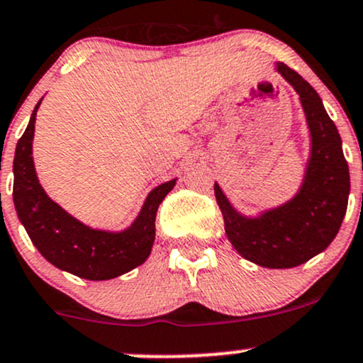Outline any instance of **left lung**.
I'll list each match as a JSON object with an SVG mask.
<instances>
[{
    "mask_svg": "<svg viewBox=\"0 0 363 363\" xmlns=\"http://www.w3.org/2000/svg\"><path fill=\"white\" fill-rule=\"evenodd\" d=\"M277 69L298 91L310 126L311 157L305 183L291 202L258 220L240 216L216 183L214 196L237 252L259 267L292 268L322 252L337 235L348 208L350 171L341 136L318 93L286 64H277Z\"/></svg>",
    "mask_w": 363,
    "mask_h": 363,
    "instance_id": "obj_1",
    "label": "left lung"
}]
</instances>
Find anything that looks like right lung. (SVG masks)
<instances>
[{
    "instance_id": "obj_1",
    "label": "right lung",
    "mask_w": 363,
    "mask_h": 363,
    "mask_svg": "<svg viewBox=\"0 0 363 363\" xmlns=\"http://www.w3.org/2000/svg\"><path fill=\"white\" fill-rule=\"evenodd\" d=\"M21 136L13 159V202L38 251L60 270L81 279L108 280L133 270L149 258L155 239L159 204L177 180L159 185L147 197L142 213L130 228L121 233L91 230L67 214L45 194L33 161V136L36 112Z\"/></svg>"
}]
</instances>
